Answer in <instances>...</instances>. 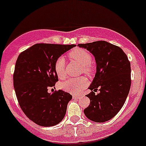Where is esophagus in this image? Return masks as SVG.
<instances>
[{"mask_svg": "<svg viewBox=\"0 0 146 146\" xmlns=\"http://www.w3.org/2000/svg\"><path fill=\"white\" fill-rule=\"evenodd\" d=\"M81 97V96H79V95H73V99H79Z\"/></svg>", "mask_w": 146, "mask_h": 146, "instance_id": "1", "label": "esophagus"}]
</instances>
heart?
<instances>
[{
    "mask_svg": "<svg viewBox=\"0 0 146 146\" xmlns=\"http://www.w3.org/2000/svg\"><path fill=\"white\" fill-rule=\"evenodd\" d=\"M68 55L73 60L76 61L81 66H82L83 73L86 75H91L93 72V67L91 63L92 62L91 55L86 51L82 49H75L70 51ZM65 60L64 57H60L55 61L54 64V69L57 77L61 80L66 78L65 71ZM88 81L85 78H70L61 84V87L64 90L73 94H79L87 86Z\"/></svg>",
    "mask_w": 146,
    "mask_h": 146,
    "instance_id": "obj_1",
    "label": "heart"
}]
</instances>
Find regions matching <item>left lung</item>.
I'll list each match as a JSON object with an SVG mask.
<instances>
[{
  "instance_id": "left-lung-1",
  "label": "left lung",
  "mask_w": 146,
  "mask_h": 146,
  "mask_svg": "<svg viewBox=\"0 0 146 146\" xmlns=\"http://www.w3.org/2000/svg\"><path fill=\"white\" fill-rule=\"evenodd\" d=\"M78 46L95 57L96 73L86 96L90 105L84 113L91 121L103 123L114 117L125 102L131 86V67L126 54L117 46L98 41ZM100 93L95 94L97 89Z\"/></svg>"
}]
</instances>
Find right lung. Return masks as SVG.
<instances>
[{"label": "right lung", "instance_id": "right-lung-1", "mask_svg": "<svg viewBox=\"0 0 146 146\" xmlns=\"http://www.w3.org/2000/svg\"><path fill=\"white\" fill-rule=\"evenodd\" d=\"M75 45L36 44L21 52L13 75L16 96L22 111L32 121L43 127L60 123L72 99L63 90L50 94L58 81L55 61Z\"/></svg>", "mask_w": 146, "mask_h": 146}]
</instances>
